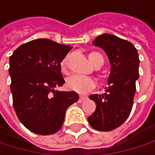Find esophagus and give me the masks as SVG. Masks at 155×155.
<instances>
[{
  "label": "esophagus",
  "instance_id": "esophagus-1",
  "mask_svg": "<svg viewBox=\"0 0 155 155\" xmlns=\"http://www.w3.org/2000/svg\"><path fill=\"white\" fill-rule=\"evenodd\" d=\"M85 100H86V98H85V97H82V96H81V97L79 98V101H79L80 103H81V102H83Z\"/></svg>",
  "mask_w": 155,
  "mask_h": 155
}]
</instances>
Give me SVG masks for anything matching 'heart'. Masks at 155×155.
<instances>
[{
	"label": "heart",
	"mask_w": 155,
	"mask_h": 155,
	"mask_svg": "<svg viewBox=\"0 0 155 155\" xmlns=\"http://www.w3.org/2000/svg\"><path fill=\"white\" fill-rule=\"evenodd\" d=\"M90 62L94 65L98 62H102L103 64V58L102 56L97 53V52H91L88 54ZM60 67L63 72H65L67 68V57H64L60 62ZM67 87L74 91L78 93L84 94L88 92L89 91L92 90L95 87V81L92 78L88 76H82V75H74L67 80Z\"/></svg>",
	"instance_id": "1"
}]
</instances>
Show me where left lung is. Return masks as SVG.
Wrapping results in <instances>:
<instances>
[{"instance_id":"8db88e82","label":"left lung","mask_w":155,"mask_h":155,"mask_svg":"<svg viewBox=\"0 0 155 155\" xmlns=\"http://www.w3.org/2000/svg\"><path fill=\"white\" fill-rule=\"evenodd\" d=\"M92 44L105 51L110 74L105 93L90 96L96 103V110L88 122L98 131H111L120 127L132 110L136 81L139 77V56L132 43L114 35L102 34Z\"/></svg>"}]
</instances>
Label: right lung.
Listing matches in <instances>:
<instances>
[{
    "label": "right lung",
    "instance_id": "1",
    "mask_svg": "<svg viewBox=\"0 0 155 155\" xmlns=\"http://www.w3.org/2000/svg\"><path fill=\"white\" fill-rule=\"evenodd\" d=\"M71 49L39 38L21 45L10 57L13 107L19 121L35 134L56 133L63 126L66 109L79 100L74 91L54 90L64 83L60 62Z\"/></svg>",
    "mask_w": 155,
    "mask_h": 155
}]
</instances>
